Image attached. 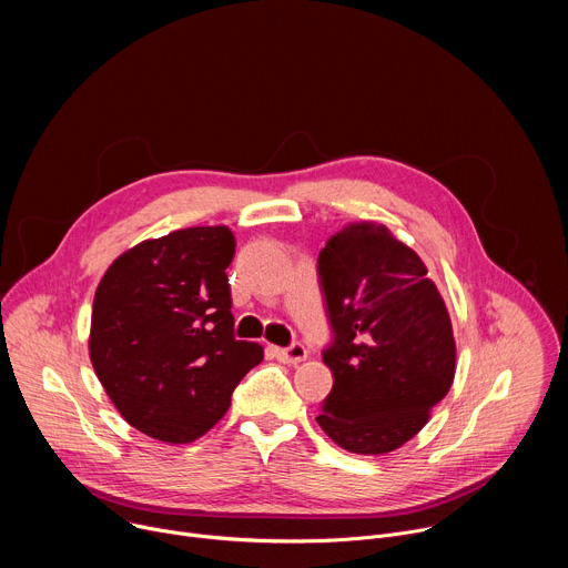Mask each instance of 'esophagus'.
I'll return each mask as SVG.
<instances>
[{
  "label": "esophagus",
  "instance_id": "obj_1",
  "mask_svg": "<svg viewBox=\"0 0 568 568\" xmlns=\"http://www.w3.org/2000/svg\"><path fill=\"white\" fill-rule=\"evenodd\" d=\"M274 355H276V359H281L285 364H298L307 357V351L303 344H292L287 348H274Z\"/></svg>",
  "mask_w": 568,
  "mask_h": 568
}]
</instances>
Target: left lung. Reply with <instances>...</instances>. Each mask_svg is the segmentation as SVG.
<instances>
[{
    "label": "left lung",
    "instance_id": "8db88e82",
    "mask_svg": "<svg viewBox=\"0 0 568 568\" xmlns=\"http://www.w3.org/2000/svg\"><path fill=\"white\" fill-rule=\"evenodd\" d=\"M318 281L335 384L318 427L353 454H386L412 440L447 395L456 344L445 301L420 256L384 224L355 222L321 250Z\"/></svg>",
    "mask_w": 568,
    "mask_h": 568
}]
</instances>
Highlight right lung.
Instances as JSON below:
<instances>
[{
	"mask_svg": "<svg viewBox=\"0 0 568 568\" xmlns=\"http://www.w3.org/2000/svg\"><path fill=\"white\" fill-rule=\"evenodd\" d=\"M229 226H191L143 240L101 278L90 359L119 414L150 438L204 436L263 348L233 337Z\"/></svg>",
	"mask_w": 568,
	"mask_h": 568,
	"instance_id": "add662e5",
	"label": "right lung"
}]
</instances>
